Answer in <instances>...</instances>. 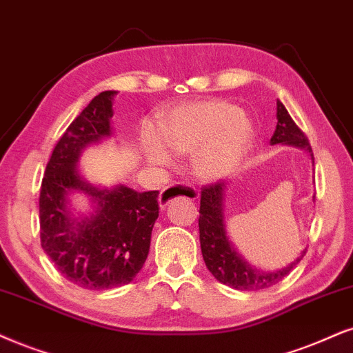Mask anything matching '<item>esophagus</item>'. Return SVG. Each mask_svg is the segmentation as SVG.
I'll use <instances>...</instances> for the list:
<instances>
[{"instance_id":"1","label":"esophagus","mask_w":353,"mask_h":353,"mask_svg":"<svg viewBox=\"0 0 353 353\" xmlns=\"http://www.w3.org/2000/svg\"><path fill=\"white\" fill-rule=\"evenodd\" d=\"M179 197L195 200L199 197V192L195 190L192 185L177 182V184H171V185H168L166 189L161 190V194H159V197H158V203L161 208H166L174 199H179Z\"/></svg>"}]
</instances>
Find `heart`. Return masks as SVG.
<instances>
[{
	"label": "heart",
	"instance_id": "1",
	"mask_svg": "<svg viewBox=\"0 0 353 353\" xmlns=\"http://www.w3.org/2000/svg\"><path fill=\"white\" fill-rule=\"evenodd\" d=\"M254 125L228 101L189 102L172 109L163 127L146 122L141 151L154 166H171L177 154H192V169L203 181H218L241 166L252 150Z\"/></svg>",
	"mask_w": 353,
	"mask_h": 353
}]
</instances>
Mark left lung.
Returning <instances> with one entry per match:
<instances>
[{
	"mask_svg": "<svg viewBox=\"0 0 353 353\" xmlns=\"http://www.w3.org/2000/svg\"><path fill=\"white\" fill-rule=\"evenodd\" d=\"M276 127L270 138V145H288L306 151L311 163L314 164L313 151L307 143L298 125L290 117L288 110L280 101H276ZM230 182H216L205 185L200 195V249L207 269L212 272L218 282L228 285L231 288L243 292H257L279 283L283 276L292 272L298 262L301 261L306 251H301L295 261L279 270H262L249 262L238 252L231 243L226 231V192Z\"/></svg>",
	"mask_w": 353,
	"mask_h": 353,
	"instance_id": "1",
	"label": "left lung"
}]
</instances>
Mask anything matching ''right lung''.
Listing matches in <instances>:
<instances>
[{
    "label": "right lung",
    "mask_w": 353,
    "mask_h": 353,
    "mask_svg": "<svg viewBox=\"0 0 353 353\" xmlns=\"http://www.w3.org/2000/svg\"><path fill=\"white\" fill-rule=\"evenodd\" d=\"M97 94L58 140L40 189V241L60 274L86 290L130 283L150 252L151 231L159 215L158 190L94 185L79 171L88 146L114 135V96ZM88 196L92 210L77 212L70 197Z\"/></svg>",
    "instance_id": "1"
}]
</instances>
